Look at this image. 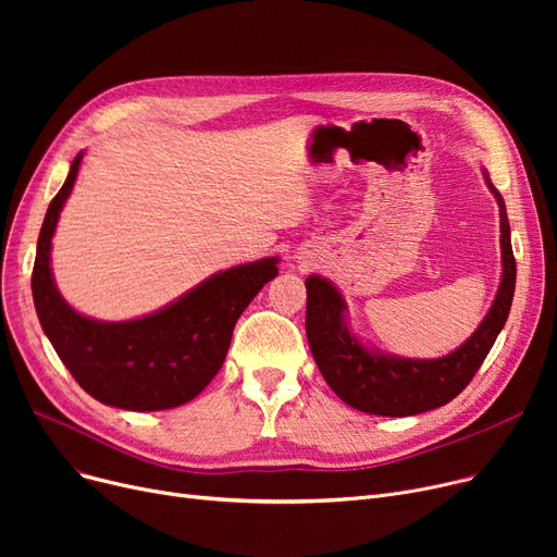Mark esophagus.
<instances>
[{
    "instance_id": "esophagus-1",
    "label": "esophagus",
    "mask_w": 557,
    "mask_h": 557,
    "mask_svg": "<svg viewBox=\"0 0 557 557\" xmlns=\"http://www.w3.org/2000/svg\"><path fill=\"white\" fill-rule=\"evenodd\" d=\"M294 259H296V263H298V271H307V269L313 267V257H311L309 252H305L302 248H298V252L294 255Z\"/></svg>"
}]
</instances>
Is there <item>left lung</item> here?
<instances>
[{"instance_id":"1","label":"left lung","mask_w":557,"mask_h":557,"mask_svg":"<svg viewBox=\"0 0 557 557\" xmlns=\"http://www.w3.org/2000/svg\"><path fill=\"white\" fill-rule=\"evenodd\" d=\"M483 178L499 205L502 216V282L481 325L449 355L408 359L366 345L349 327L347 302L336 284L323 275H309L305 280L311 355L330 388L347 406L386 418H406L441 408L472 382L496 336L502 334L515 296L517 263L506 202L490 183L485 169Z\"/></svg>"}]
</instances>
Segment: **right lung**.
Listing matches in <instances>:
<instances>
[{
    "label": "right lung",
    "mask_w": 557,
    "mask_h": 557,
    "mask_svg": "<svg viewBox=\"0 0 557 557\" xmlns=\"http://www.w3.org/2000/svg\"><path fill=\"white\" fill-rule=\"evenodd\" d=\"M85 151L45 214L32 275L42 332L78 386L124 411H164L191 401L221 370L232 330L252 298L277 275V257L239 263L202 280L162 309L108 323L78 313L51 273V239L74 189Z\"/></svg>",
    "instance_id": "add662e5"
}]
</instances>
